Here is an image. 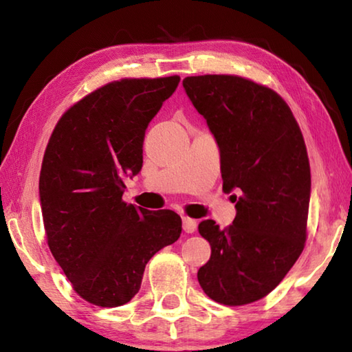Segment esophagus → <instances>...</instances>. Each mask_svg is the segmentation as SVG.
Masks as SVG:
<instances>
[{
	"instance_id": "obj_1",
	"label": "esophagus",
	"mask_w": 352,
	"mask_h": 352,
	"mask_svg": "<svg viewBox=\"0 0 352 352\" xmlns=\"http://www.w3.org/2000/svg\"><path fill=\"white\" fill-rule=\"evenodd\" d=\"M183 230L184 233H194V231L197 230V220L183 217Z\"/></svg>"
}]
</instances>
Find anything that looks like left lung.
<instances>
[{
  "instance_id": "1",
  "label": "left lung",
  "mask_w": 352,
  "mask_h": 352,
  "mask_svg": "<svg viewBox=\"0 0 352 352\" xmlns=\"http://www.w3.org/2000/svg\"><path fill=\"white\" fill-rule=\"evenodd\" d=\"M220 152L223 190H237L226 228L201 220L211 258L197 273L211 300L226 306L258 301L287 275L305 248L311 166L289 105L270 88L239 76L183 79Z\"/></svg>"
}]
</instances>
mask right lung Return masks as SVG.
<instances>
[{"instance_id":"right-lung-1","label":"right lung","mask_w":352,"mask_h":352,"mask_svg":"<svg viewBox=\"0 0 352 352\" xmlns=\"http://www.w3.org/2000/svg\"><path fill=\"white\" fill-rule=\"evenodd\" d=\"M178 82L170 76L107 83L58 119L46 146L38 190L47 245L91 305L129 302L148 259L182 234L177 212L122 201L124 180L142 168L148 122Z\"/></svg>"}]
</instances>
